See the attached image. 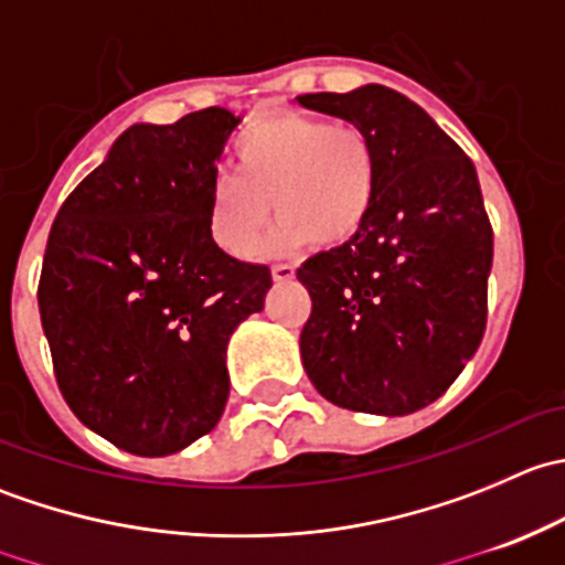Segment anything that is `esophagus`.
Instances as JSON below:
<instances>
[{
  "label": "esophagus",
  "instance_id": "esophagus-1",
  "mask_svg": "<svg viewBox=\"0 0 565 565\" xmlns=\"http://www.w3.org/2000/svg\"><path fill=\"white\" fill-rule=\"evenodd\" d=\"M273 278H276V281H289V278H295V267L292 265H273Z\"/></svg>",
  "mask_w": 565,
  "mask_h": 565
}]
</instances>
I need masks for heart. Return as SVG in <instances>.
<instances>
[{
	"label": "heart",
	"instance_id": "1",
	"mask_svg": "<svg viewBox=\"0 0 565 565\" xmlns=\"http://www.w3.org/2000/svg\"><path fill=\"white\" fill-rule=\"evenodd\" d=\"M237 177L210 191V232L232 256H248L273 215L267 248L292 250L311 241L330 248L350 241L372 213L377 158L352 122L276 111L254 119L235 141Z\"/></svg>",
	"mask_w": 565,
	"mask_h": 565
}]
</instances>
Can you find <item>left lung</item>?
I'll return each mask as SVG.
<instances>
[{
  "mask_svg": "<svg viewBox=\"0 0 565 565\" xmlns=\"http://www.w3.org/2000/svg\"><path fill=\"white\" fill-rule=\"evenodd\" d=\"M298 104L358 125L377 158L366 224L298 267L311 295L303 369L335 407L409 415L451 388L487 328L492 224L476 167L396 89L366 84Z\"/></svg>",
  "mask_w": 565,
  "mask_h": 565,
  "instance_id": "1",
  "label": "left lung"
}]
</instances>
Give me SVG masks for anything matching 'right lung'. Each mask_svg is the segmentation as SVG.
<instances>
[{
    "label": "right lung",
    "instance_id": "right-lung-1",
    "mask_svg": "<svg viewBox=\"0 0 565 565\" xmlns=\"http://www.w3.org/2000/svg\"><path fill=\"white\" fill-rule=\"evenodd\" d=\"M241 117L210 106L130 125L65 199L38 306L56 385L95 435L169 457L215 429L226 344L265 306L270 267L218 248L210 191Z\"/></svg>",
    "mask_w": 565,
    "mask_h": 565
}]
</instances>
